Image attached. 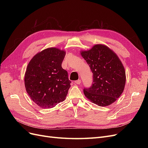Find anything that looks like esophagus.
<instances>
[{
    "label": "esophagus",
    "mask_w": 148,
    "mask_h": 148,
    "mask_svg": "<svg viewBox=\"0 0 148 148\" xmlns=\"http://www.w3.org/2000/svg\"><path fill=\"white\" fill-rule=\"evenodd\" d=\"M75 84H79L80 83H81V80L80 79H78V80H77V81H75Z\"/></svg>",
    "instance_id": "obj_1"
}]
</instances>
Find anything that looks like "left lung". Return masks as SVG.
Instances as JSON below:
<instances>
[{"mask_svg":"<svg viewBox=\"0 0 148 148\" xmlns=\"http://www.w3.org/2000/svg\"><path fill=\"white\" fill-rule=\"evenodd\" d=\"M93 73V83L84 89V96L94 104H112L124 90L126 75L124 66L116 53L107 46L96 44L90 50L81 51Z\"/></svg>","mask_w":148,"mask_h":148,"instance_id":"obj_1","label":"left lung"}]
</instances>
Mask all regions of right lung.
<instances>
[{"label": "right lung", "instance_id": "right-lung-1", "mask_svg": "<svg viewBox=\"0 0 148 148\" xmlns=\"http://www.w3.org/2000/svg\"><path fill=\"white\" fill-rule=\"evenodd\" d=\"M65 52L56 47L44 49L30 60L25 75V86L31 100L43 109L64 101L71 82L62 63Z\"/></svg>", "mask_w": 148, "mask_h": 148}]
</instances>
